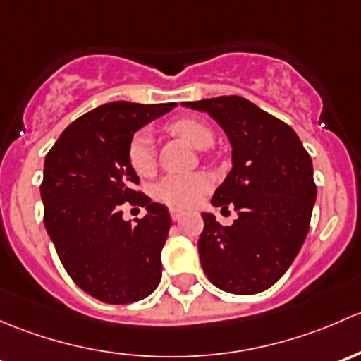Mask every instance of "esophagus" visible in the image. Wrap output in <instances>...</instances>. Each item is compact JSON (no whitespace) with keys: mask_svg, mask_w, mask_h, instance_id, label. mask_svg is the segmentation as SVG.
I'll return each instance as SVG.
<instances>
[{"mask_svg":"<svg viewBox=\"0 0 361 361\" xmlns=\"http://www.w3.org/2000/svg\"><path fill=\"white\" fill-rule=\"evenodd\" d=\"M182 215H184V214H182V212H179V210H170V217H172V221H180V219H182Z\"/></svg>","mask_w":361,"mask_h":361,"instance_id":"obj_1","label":"esophagus"}]
</instances>
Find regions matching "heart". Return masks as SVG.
I'll list each match as a JSON object with an SVG mask.
<instances>
[{
    "label": "heart",
    "instance_id": "obj_1",
    "mask_svg": "<svg viewBox=\"0 0 361 361\" xmlns=\"http://www.w3.org/2000/svg\"><path fill=\"white\" fill-rule=\"evenodd\" d=\"M172 130L188 139L198 149L214 142V132L198 118H180L173 121ZM128 163L139 176H151L156 166L154 139L151 130H140L128 144ZM210 180L205 173H172L156 182L153 195L158 202L172 208H189L205 195Z\"/></svg>",
    "mask_w": 361,
    "mask_h": 361
}]
</instances>
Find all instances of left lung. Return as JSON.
<instances>
[{"instance_id": "left-lung-1", "label": "left lung", "mask_w": 361, "mask_h": 361, "mask_svg": "<svg viewBox=\"0 0 361 361\" xmlns=\"http://www.w3.org/2000/svg\"><path fill=\"white\" fill-rule=\"evenodd\" d=\"M182 106L210 114L233 149V169L215 189L212 205L235 207L238 219L222 226L212 214H202L203 271L224 292L266 290L290 267L310 231L317 200L311 156L290 126L243 97Z\"/></svg>"}]
</instances>
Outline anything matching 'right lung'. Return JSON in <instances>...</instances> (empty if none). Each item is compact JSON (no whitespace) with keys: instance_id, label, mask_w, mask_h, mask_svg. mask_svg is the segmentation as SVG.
I'll return each mask as SVG.
<instances>
[{"instance_id":"1","label":"right lung","mask_w":361,"mask_h":361,"mask_svg":"<svg viewBox=\"0 0 361 361\" xmlns=\"http://www.w3.org/2000/svg\"><path fill=\"white\" fill-rule=\"evenodd\" d=\"M118 100L73 121L44 158L43 222L74 283L107 304L151 295L161 280V248L172 221L153 203L128 163L133 133L176 107ZM146 206L132 226L123 205Z\"/></svg>"}]
</instances>
